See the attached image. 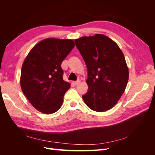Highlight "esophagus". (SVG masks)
I'll return each mask as SVG.
<instances>
[{
	"instance_id": "esophagus-1",
	"label": "esophagus",
	"mask_w": 155,
	"mask_h": 155,
	"mask_svg": "<svg viewBox=\"0 0 155 155\" xmlns=\"http://www.w3.org/2000/svg\"><path fill=\"white\" fill-rule=\"evenodd\" d=\"M80 80H78V81H72V84L74 85H77L78 83H80Z\"/></svg>"
}]
</instances>
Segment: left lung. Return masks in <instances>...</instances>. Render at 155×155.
Segmentation results:
<instances>
[{"mask_svg":"<svg viewBox=\"0 0 155 155\" xmlns=\"http://www.w3.org/2000/svg\"><path fill=\"white\" fill-rule=\"evenodd\" d=\"M88 71V92L83 100L91 109L104 112L118 103L129 79L124 55L115 42L103 34L75 39Z\"/></svg>","mask_w":155,"mask_h":155,"instance_id":"1","label":"left lung"}]
</instances>
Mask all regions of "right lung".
I'll return each instance as SVG.
<instances>
[{"instance_id":"obj_1","label":"right lung","mask_w":155,"mask_h":155,"mask_svg":"<svg viewBox=\"0 0 155 155\" xmlns=\"http://www.w3.org/2000/svg\"><path fill=\"white\" fill-rule=\"evenodd\" d=\"M74 46L72 39H45L32 48L23 62L22 91L42 113L53 114L62 106L70 84L63 80L61 63Z\"/></svg>"}]
</instances>
